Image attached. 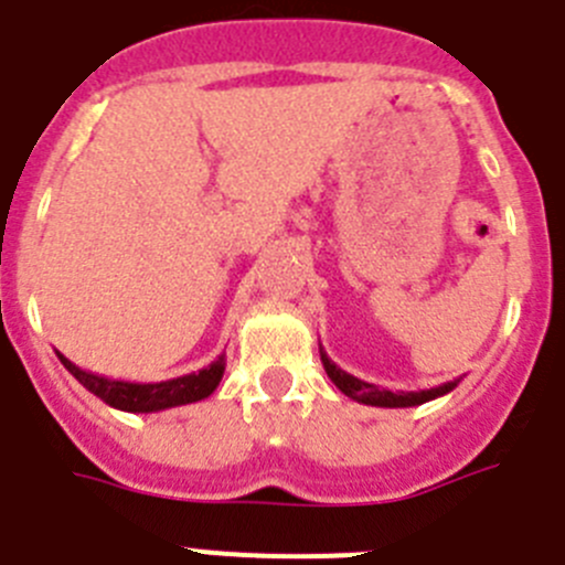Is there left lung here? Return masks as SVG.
Instances as JSON below:
<instances>
[{
  "label": "left lung",
  "instance_id": "8db88e82",
  "mask_svg": "<svg viewBox=\"0 0 565 565\" xmlns=\"http://www.w3.org/2000/svg\"><path fill=\"white\" fill-rule=\"evenodd\" d=\"M319 356H322V364H326V373L328 379H331L333 384H337L339 391L344 393V396H351L353 402L359 404H371V407H418V404L424 402H433V398L438 396H447L450 391H456L458 382L461 379H456V382H444L438 384V387H430V391H384V387H376V384L371 382H362V379L351 376L348 371H342L337 362H331L328 359V353L322 351V344H319Z\"/></svg>",
  "mask_w": 565,
  "mask_h": 565
}]
</instances>
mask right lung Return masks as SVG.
Masks as SVG:
<instances>
[{"label": "right lung", "instance_id": "obj_1", "mask_svg": "<svg viewBox=\"0 0 565 565\" xmlns=\"http://www.w3.org/2000/svg\"><path fill=\"white\" fill-rule=\"evenodd\" d=\"M62 364L67 367L78 382L87 387L93 396L102 398L104 404L124 413H158L169 411V407H181V404L201 402L209 398L217 384H221L223 371H226V356H217L212 364H206L203 371L186 373V376L167 379V382H124V379H107L98 373L82 371L78 364L70 362L64 353L56 351Z\"/></svg>", "mask_w": 565, "mask_h": 565}]
</instances>
